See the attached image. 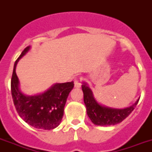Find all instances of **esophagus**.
<instances>
[{
  "instance_id": "esophagus-1",
  "label": "esophagus",
  "mask_w": 152,
  "mask_h": 152,
  "mask_svg": "<svg viewBox=\"0 0 152 152\" xmlns=\"http://www.w3.org/2000/svg\"><path fill=\"white\" fill-rule=\"evenodd\" d=\"M81 78H76L74 80V86L75 88H80L81 87Z\"/></svg>"
}]
</instances>
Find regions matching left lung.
<instances>
[{"label": "left lung", "mask_w": 152, "mask_h": 152, "mask_svg": "<svg viewBox=\"0 0 152 152\" xmlns=\"http://www.w3.org/2000/svg\"><path fill=\"white\" fill-rule=\"evenodd\" d=\"M82 90L87 113L93 124L96 125H113L121 122L132 113L139 102L138 99L133 105L125 109L110 108L102 106L95 100L92 91L86 83L82 85Z\"/></svg>", "instance_id": "left-lung-1"}]
</instances>
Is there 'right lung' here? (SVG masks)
Listing matches in <instances>:
<instances>
[{
	"label": "right lung",
	"instance_id": "1",
	"mask_svg": "<svg viewBox=\"0 0 152 152\" xmlns=\"http://www.w3.org/2000/svg\"><path fill=\"white\" fill-rule=\"evenodd\" d=\"M31 48L27 46L15 61L11 80V92L15 110L25 122L39 129H53L60 125L64 115V107L69 92L74 87L73 81L55 83L44 93L26 95L19 88L15 67L19 60Z\"/></svg>",
	"mask_w": 152,
	"mask_h": 152
}]
</instances>
